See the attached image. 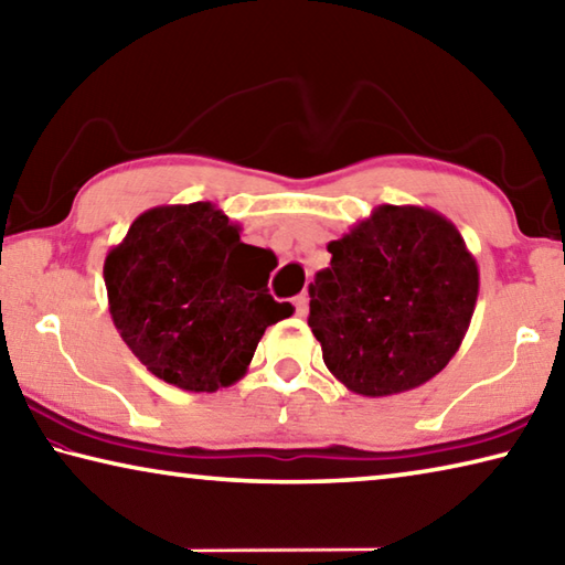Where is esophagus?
<instances>
[{
    "label": "esophagus",
    "instance_id": "esophagus-1",
    "mask_svg": "<svg viewBox=\"0 0 565 565\" xmlns=\"http://www.w3.org/2000/svg\"><path fill=\"white\" fill-rule=\"evenodd\" d=\"M294 306H296V313H299V317H306V311H309V296L299 294L294 299Z\"/></svg>",
    "mask_w": 565,
    "mask_h": 565
}]
</instances>
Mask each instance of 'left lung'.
<instances>
[{
	"instance_id": "8db88e82",
	"label": "left lung",
	"mask_w": 565,
	"mask_h": 565,
	"mask_svg": "<svg viewBox=\"0 0 565 565\" xmlns=\"http://www.w3.org/2000/svg\"><path fill=\"white\" fill-rule=\"evenodd\" d=\"M309 327L323 363L359 396H394L456 356L478 299V264L434 209L381 204L329 246Z\"/></svg>"
}]
</instances>
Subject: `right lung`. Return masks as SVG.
Listing matches in <instances>:
<instances>
[{
  "mask_svg": "<svg viewBox=\"0 0 565 565\" xmlns=\"http://www.w3.org/2000/svg\"><path fill=\"white\" fill-rule=\"evenodd\" d=\"M238 232L209 202L154 206L104 259L114 327L171 386L214 394L236 384L266 327L294 313L266 289L274 252Z\"/></svg>",
  "mask_w": 565,
  "mask_h": 565,
  "instance_id": "obj_1",
  "label": "right lung"
}]
</instances>
